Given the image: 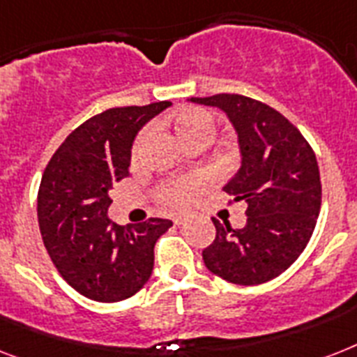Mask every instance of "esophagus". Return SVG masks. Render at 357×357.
Returning a JSON list of instances; mask_svg holds the SVG:
<instances>
[{"instance_id": "obj_1", "label": "esophagus", "mask_w": 357, "mask_h": 357, "mask_svg": "<svg viewBox=\"0 0 357 357\" xmlns=\"http://www.w3.org/2000/svg\"><path fill=\"white\" fill-rule=\"evenodd\" d=\"M185 220H187V216H185V214H178V216H174V224L181 225Z\"/></svg>"}]
</instances>
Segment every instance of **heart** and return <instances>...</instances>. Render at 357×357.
Segmentation results:
<instances>
[{"label": "heart", "mask_w": 357, "mask_h": 357, "mask_svg": "<svg viewBox=\"0 0 357 357\" xmlns=\"http://www.w3.org/2000/svg\"><path fill=\"white\" fill-rule=\"evenodd\" d=\"M174 130L178 137L183 141L187 146L194 143H207L214 132V117L204 108H183L179 109L172 119ZM150 139V128H144L135 137V143L132 146V159L141 155L144 144ZM207 178L204 174H190V176H181V178L167 179L159 185L155 190V196L165 207H181L190 198H194L199 190H204Z\"/></svg>", "instance_id": "b5f03b06"}]
</instances>
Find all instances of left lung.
I'll return each mask as SVG.
<instances>
[{
	"mask_svg": "<svg viewBox=\"0 0 357 357\" xmlns=\"http://www.w3.org/2000/svg\"><path fill=\"white\" fill-rule=\"evenodd\" d=\"M190 102L220 108L238 133L242 165L224 190L248 204L242 229L213 218L216 236L202 253L205 266L227 282H268L299 259L317 224L321 176L314 150L282 113L260 100L220 93Z\"/></svg>",
	"mask_w": 357,
	"mask_h": 357,
	"instance_id": "1",
	"label": "left lung"
}]
</instances>
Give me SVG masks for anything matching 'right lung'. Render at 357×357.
<instances>
[{
	"label": "right lung",
	"instance_id": "right-lung-1",
	"mask_svg": "<svg viewBox=\"0 0 357 357\" xmlns=\"http://www.w3.org/2000/svg\"><path fill=\"white\" fill-rule=\"evenodd\" d=\"M170 104L161 100L98 113L69 133L45 167L38 190L43 244L62 279L88 299H128L152 275L153 245L172 222L113 224L109 190L128 176L139 130Z\"/></svg>",
	"mask_w": 357,
	"mask_h": 357
}]
</instances>
